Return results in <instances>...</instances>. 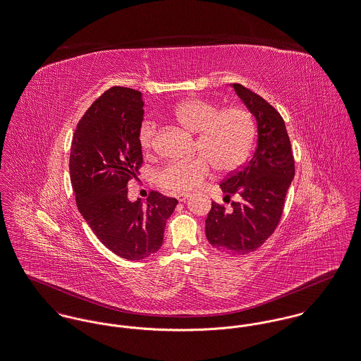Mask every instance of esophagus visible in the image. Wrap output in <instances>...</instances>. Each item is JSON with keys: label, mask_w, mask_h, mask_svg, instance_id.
Listing matches in <instances>:
<instances>
[{"label": "esophagus", "mask_w": 361, "mask_h": 361, "mask_svg": "<svg viewBox=\"0 0 361 361\" xmlns=\"http://www.w3.org/2000/svg\"><path fill=\"white\" fill-rule=\"evenodd\" d=\"M188 196H190V193H187V192H178V193H176V197H177L178 202H184Z\"/></svg>", "instance_id": "34e87169"}]
</instances>
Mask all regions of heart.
<instances>
[{
	"mask_svg": "<svg viewBox=\"0 0 361 361\" xmlns=\"http://www.w3.org/2000/svg\"><path fill=\"white\" fill-rule=\"evenodd\" d=\"M171 116L192 133H197L195 151L199 157L174 161L158 171L157 181L170 191H190L199 187L212 173V165L221 171L240 168L254 145L256 124L252 113L241 106L222 107L203 98H191L176 105ZM157 124H140V149L149 154L154 147Z\"/></svg>",
	"mask_w": 361,
	"mask_h": 361,
	"instance_id": "1",
	"label": "heart"
}]
</instances>
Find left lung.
Returning <instances> with one entry per match:
<instances>
[{
	"mask_svg": "<svg viewBox=\"0 0 361 361\" xmlns=\"http://www.w3.org/2000/svg\"><path fill=\"white\" fill-rule=\"evenodd\" d=\"M232 87L257 123V146L252 158L221 184L225 199L238 195L232 209L212 203L206 237L214 248L229 255L254 252L274 233L285 197L295 177V158L283 118L260 95L244 85Z\"/></svg>",
	"mask_w": 361,
	"mask_h": 361,
	"instance_id": "obj_1",
	"label": "left lung"
}]
</instances>
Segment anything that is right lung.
<instances>
[{
  "label": "right lung",
  "instance_id": "right-lung-1",
  "mask_svg": "<svg viewBox=\"0 0 361 361\" xmlns=\"http://www.w3.org/2000/svg\"><path fill=\"white\" fill-rule=\"evenodd\" d=\"M143 105L136 90L109 88L79 121L69 157L79 212L101 243L128 260L146 259L161 248L178 203L157 191L146 203L128 200V181L143 164L137 139Z\"/></svg>",
  "mask_w": 361,
  "mask_h": 361
}]
</instances>
